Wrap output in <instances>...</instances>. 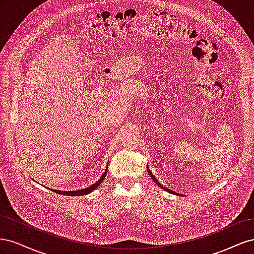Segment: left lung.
I'll return each mask as SVG.
<instances>
[{
  "label": "left lung",
  "instance_id": "1",
  "mask_svg": "<svg viewBox=\"0 0 254 254\" xmlns=\"http://www.w3.org/2000/svg\"><path fill=\"white\" fill-rule=\"evenodd\" d=\"M146 167H147V172H148V174H149V176L151 177V179L153 180V181H155V183L157 184V186H159L161 189H163V190H167V191H170V193H172V194H176L175 193V191H173L172 190H170V189H166V188H164L163 186H161V183L155 178V176H153L152 174H151V172H150V170H149V168H148V166H146Z\"/></svg>",
  "mask_w": 254,
  "mask_h": 254
}]
</instances>
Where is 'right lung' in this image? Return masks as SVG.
I'll use <instances>...</instances> for the list:
<instances>
[{"instance_id": "add662e5", "label": "right lung", "mask_w": 254, "mask_h": 254, "mask_svg": "<svg viewBox=\"0 0 254 254\" xmlns=\"http://www.w3.org/2000/svg\"><path fill=\"white\" fill-rule=\"evenodd\" d=\"M107 172H108V164H107L106 168H105V172L103 173V175L101 176V178H99L95 183L92 184V186L88 187V188H84L82 190H53V189H49V190H52L53 191H55V193H58V194H63V195H65V196H83V195H87V194H90L93 191L99 184H101L103 182V180L105 179V177L107 175Z\"/></svg>"}]
</instances>
